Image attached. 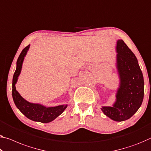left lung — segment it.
I'll list each match as a JSON object with an SVG mask.
<instances>
[{
  "instance_id": "1",
  "label": "left lung",
  "mask_w": 151,
  "mask_h": 151,
  "mask_svg": "<svg viewBox=\"0 0 151 151\" xmlns=\"http://www.w3.org/2000/svg\"><path fill=\"white\" fill-rule=\"evenodd\" d=\"M116 52V68L119 79L116 100L112 106H103L101 110L113 121L123 122L135 114L142 105L144 78L137 58L123 40L117 41Z\"/></svg>"
}]
</instances>
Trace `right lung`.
<instances>
[{
    "mask_svg": "<svg viewBox=\"0 0 151 151\" xmlns=\"http://www.w3.org/2000/svg\"><path fill=\"white\" fill-rule=\"evenodd\" d=\"M29 46V45L23 49L17 61V68L14 73L12 83L13 99L17 108L28 119L34 122L49 123L61 115L68 107V105L47 107L39 103H30L23 98L16 90L15 84L21 73L24 58L26 56Z\"/></svg>",
    "mask_w": 151,
    "mask_h": 151,
    "instance_id": "add662e5",
    "label": "right lung"
}]
</instances>
